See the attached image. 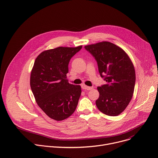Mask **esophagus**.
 <instances>
[{"instance_id":"obj_1","label":"esophagus","mask_w":158,"mask_h":158,"mask_svg":"<svg viewBox=\"0 0 158 158\" xmlns=\"http://www.w3.org/2000/svg\"><path fill=\"white\" fill-rule=\"evenodd\" d=\"M82 88L85 90H91L93 89V87L87 86V85H82Z\"/></svg>"}]
</instances>
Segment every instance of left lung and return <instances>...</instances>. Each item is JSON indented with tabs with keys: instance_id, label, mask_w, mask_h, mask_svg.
I'll list each match as a JSON object with an SVG mask.
<instances>
[{
	"instance_id": "8db88e82",
	"label": "left lung",
	"mask_w": 158,
	"mask_h": 158,
	"mask_svg": "<svg viewBox=\"0 0 158 158\" xmlns=\"http://www.w3.org/2000/svg\"><path fill=\"white\" fill-rule=\"evenodd\" d=\"M97 62L99 73L105 84L98 87L99 97L96 101L98 110L109 116H117L132 98L135 73L128 55L121 48L108 41L86 45Z\"/></svg>"
}]
</instances>
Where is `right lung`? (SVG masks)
<instances>
[{
  "mask_svg": "<svg viewBox=\"0 0 158 158\" xmlns=\"http://www.w3.org/2000/svg\"><path fill=\"white\" fill-rule=\"evenodd\" d=\"M81 48L60 47L46 50L35 61L30 77L31 91L40 108L56 121L69 117L77 106L81 88L69 84L67 74L70 60Z\"/></svg>",
  "mask_w": 158,
  "mask_h": 158,
  "instance_id": "1",
  "label": "right lung"
}]
</instances>
